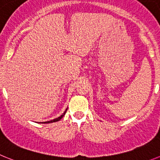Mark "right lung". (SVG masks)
<instances>
[{"label":"right lung","mask_w":160,"mask_h":160,"mask_svg":"<svg viewBox=\"0 0 160 160\" xmlns=\"http://www.w3.org/2000/svg\"><path fill=\"white\" fill-rule=\"evenodd\" d=\"M67 110H68V108L66 109V110L64 111V113H63V114L61 115V116H59V117L56 118V119H52V120H50V121L42 122V123H54V122H57V121H59V120H60V119H62V118H63V116H64V115H65V113H66V112H67Z\"/></svg>","instance_id":"add662e5"}]
</instances>
